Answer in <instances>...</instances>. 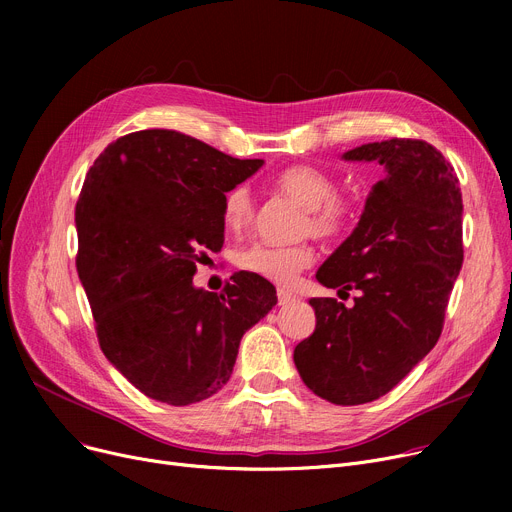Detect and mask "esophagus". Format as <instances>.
<instances>
[{
	"label": "esophagus",
	"mask_w": 512,
	"mask_h": 512,
	"mask_svg": "<svg viewBox=\"0 0 512 512\" xmlns=\"http://www.w3.org/2000/svg\"><path fill=\"white\" fill-rule=\"evenodd\" d=\"M297 301H299L297 294H292V292H288V290H284V288L278 290V305L286 307V305H292V303H297Z\"/></svg>",
	"instance_id": "34e87169"
}]
</instances>
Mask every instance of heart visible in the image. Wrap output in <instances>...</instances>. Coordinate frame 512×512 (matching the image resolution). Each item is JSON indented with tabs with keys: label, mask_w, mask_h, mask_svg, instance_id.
Wrapping results in <instances>:
<instances>
[{
	"label": "heart",
	"mask_w": 512,
	"mask_h": 512,
	"mask_svg": "<svg viewBox=\"0 0 512 512\" xmlns=\"http://www.w3.org/2000/svg\"><path fill=\"white\" fill-rule=\"evenodd\" d=\"M274 186L290 199L305 207L301 232L321 240L344 236L359 218V203L355 197L338 193L336 180L311 166H288L276 178ZM255 218V201L247 184H236L224 195L222 222L230 232H242ZM315 261V251L307 242L301 245H255L238 253V267L249 274L270 280L280 286H290L303 270Z\"/></svg>",
	"instance_id": "obj_1"
}]
</instances>
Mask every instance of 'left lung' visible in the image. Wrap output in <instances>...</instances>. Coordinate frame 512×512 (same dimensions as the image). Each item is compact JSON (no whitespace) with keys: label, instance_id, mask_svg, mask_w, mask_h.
Masks as SVG:
<instances>
[{"label":"left lung","instance_id":"1","mask_svg":"<svg viewBox=\"0 0 512 512\" xmlns=\"http://www.w3.org/2000/svg\"><path fill=\"white\" fill-rule=\"evenodd\" d=\"M344 159L378 161L384 178L315 278L357 297L351 309L309 301L317 324L294 348V365L311 392L348 407L390 392L436 346L463 265V195L427 141L367 143Z\"/></svg>","mask_w":512,"mask_h":512}]
</instances>
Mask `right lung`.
<instances>
[{"label":"right lung","instance_id":"add662e5","mask_svg":"<svg viewBox=\"0 0 512 512\" xmlns=\"http://www.w3.org/2000/svg\"><path fill=\"white\" fill-rule=\"evenodd\" d=\"M261 166L153 128L107 145L87 174L76 272L103 355L149 398L184 407L222 390L242 334L278 303L249 272L222 292L193 286L197 261L224 245V195Z\"/></svg>","mask_w":512,"mask_h":512}]
</instances>
